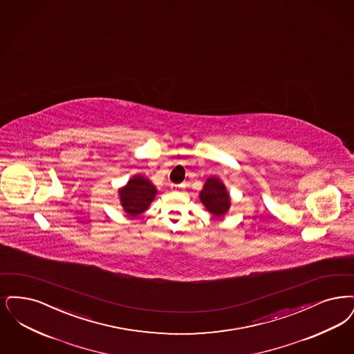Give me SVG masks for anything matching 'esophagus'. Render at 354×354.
<instances>
[{"instance_id": "obj_1", "label": "esophagus", "mask_w": 354, "mask_h": 354, "mask_svg": "<svg viewBox=\"0 0 354 354\" xmlns=\"http://www.w3.org/2000/svg\"><path fill=\"white\" fill-rule=\"evenodd\" d=\"M183 188V184H171V189L172 191H182Z\"/></svg>"}]
</instances>
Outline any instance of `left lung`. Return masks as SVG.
Segmentation results:
<instances>
[{
    "label": "left lung",
    "mask_w": 354,
    "mask_h": 354,
    "mask_svg": "<svg viewBox=\"0 0 354 354\" xmlns=\"http://www.w3.org/2000/svg\"><path fill=\"white\" fill-rule=\"evenodd\" d=\"M200 200L208 212L214 217H221L229 211L230 196L227 187L218 178H208L200 191Z\"/></svg>",
    "instance_id": "left-lung-1"
}]
</instances>
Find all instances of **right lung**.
I'll return each mask as SVG.
<instances>
[{"mask_svg":"<svg viewBox=\"0 0 354 354\" xmlns=\"http://www.w3.org/2000/svg\"><path fill=\"white\" fill-rule=\"evenodd\" d=\"M118 195L127 216L137 217L145 212L156 198V188L145 176L134 175L125 187L118 189Z\"/></svg>","mask_w":354,"mask_h":354,"instance_id":"1","label":"right lung"}]
</instances>
